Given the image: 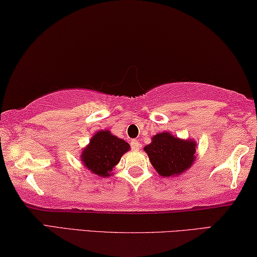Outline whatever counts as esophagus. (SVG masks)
<instances>
[{"mask_svg":"<svg viewBox=\"0 0 257 257\" xmlns=\"http://www.w3.org/2000/svg\"><path fill=\"white\" fill-rule=\"evenodd\" d=\"M131 148H132V150L138 151L139 149H140V143H139L138 140H132L131 141Z\"/></svg>","mask_w":257,"mask_h":257,"instance_id":"obj_1","label":"esophagus"}]
</instances>
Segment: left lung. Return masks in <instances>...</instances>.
<instances>
[{"mask_svg": "<svg viewBox=\"0 0 257 257\" xmlns=\"http://www.w3.org/2000/svg\"><path fill=\"white\" fill-rule=\"evenodd\" d=\"M145 152L152 167L163 177H177L187 172L196 159L197 145L192 139H181L170 132H161L151 138Z\"/></svg>", "mask_w": 257, "mask_h": 257, "instance_id": "left-lung-1", "label": "left lung"}]
</instances>
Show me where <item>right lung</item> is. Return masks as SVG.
<instances>
[{
  "label": "right lung",
  "instance_id": "1",
  "mask_svg": "<svg viewBox=\"0 0 257 257\" xmlns=\"http://www.w3.org/2000/svg\"><path fill=\"white\" fill-rule=\"evenodd\" d=\"M128 150L130 145L123 139L117 138L108 130H101L93 134L88 146L81 151L80 160L92 174L109 177L121 156Z\"/></svg>",
  "mask_w": 257,
  "mask_h": 257
}]
</instances>
